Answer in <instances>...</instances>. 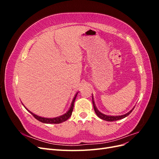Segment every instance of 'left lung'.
Returning <instances> with one entry per match:
<instances>
[{
  "label": "left lung",
  "instance_id": "left-lung-1",
  "mask_svg": "<svg viewBox=\"0 0 159 159\" xmlns=\"http://www.w3.org/2000/svg\"><path fill=\"white\" fill-rule=\"evenodd\" d=\"M92 102H93V108H94V111L96 113V115H98V116L100 118L102 119L103 120H105V121H117V120H119V119H122L125 117H127L128 115L131 113L132 112V111L134 109V107L130 111H129L126 114H124V115H117V116H111V115H105V114H103L102 113H101L99 111L97 107H96V105L95 104V102H94V99L93 98V95H92Z\"/></svg>",
  "mask_w": 159,
  "mask_h": 159
}]
</instances>
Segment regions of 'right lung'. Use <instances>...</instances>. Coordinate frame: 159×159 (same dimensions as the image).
<instances>
[{
    "label": "right lung",
    "mask_w": 159,
    "mask_h": 159,
    "mask_svg": "<svg viewBox=\"0 0 159 159\" xmlns=\"http://www.w3.org/2000/svg\"><path fill=\"white\" fill-rule=\"evenodd\" d=\"M78 92H77L76 94L75 95L74 98L73 99V100H72L71 102V106L69 108L68 111H67L65 114L61 115V116H59V117H54V118H46V117H40L38 116V115L33 113L32 112H31L30 111L28 110L25 106H24L26 109L28 111V112H30L34 117L37 120H38V121L42 122V123H50V124H58V123H61L62 122H64L66 121V120H68L70 116L71 115V113H72V111H73V109H74V102H75V98L77 97V95H78ZM23 105V104H22Z\"/></svg>",
    "instance_id": "1"
}]
</instances>
